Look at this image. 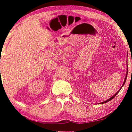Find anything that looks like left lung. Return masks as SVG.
Returning a JSON list of instances; mask_svg holds the SVG:
<instances>
[{"label":"left lung","instance_id":"left-lung-1","mask_svg":"<svg viewBox=\"0 0 132 132\" xmlns=\"http://www.w3.org/2000/svg\"><path fill=\"white\" fill-rule=\"evenodd\" d=\"M128 64H127V74H126V75H125V80H124V83H123V84H122V86L121 87H120V88L119 89V91H117L116 93L114 94L113 96H112V97H111L110 98H109V99H107L106 100H105V101H104V102H102V103H99V104H104V103H107V102H109V101L110 100H111L112 99H113V98L115 97L116 95L118 94V93L119 92V91L121 90V89L122 88V87L123 86H124V84H125V82H126V80H127V75H128Z\"/></svg>","mask_w":132,"mask_h":132}]
</instances>
